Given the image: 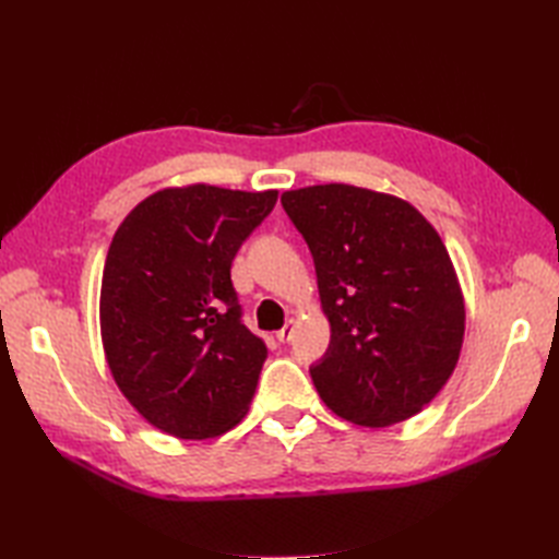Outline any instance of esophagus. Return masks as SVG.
Wrapping results in <instances>:
<instances>
[{
    "mask_svg": "<svg viewBox=\"0 0 559 559\" xmlns=\"http://www.w3.org/2000/svg\"><path fill=\"white\" fill-rule=\"evenodd\" d=\"M295 326H298V319H288L286 322V326H283L278 334H276V338L281 341V343H288L290 338H293V334H295Z\"/></svg>",
    "mask_w": 559,
    "mask_h": 559,
    "instance_id": "obj_1",
    "label": "esophagus"
}]
</instances>
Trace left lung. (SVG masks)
<instances>
[{
	"label": "left lung",
	"instance_id": "1",
	"mask_svg": "<svg viewBox=\"0 0 559 559\" xmlns=\"http://www.w3.org/2000/svg\"><path fill=\"white\" fill-rule=\"evenodd\" d=\"M281 201L314 257L331 329L310 370L319 396L362 427L418 415L449 382L466 331L435 225L406 199L343 182L290 189Z\"/></svg>",
	"mask_w": 559,
	"mask_h": 559
}]
</instances>
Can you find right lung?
Returning <instances> with one entry per match:
<instances>
[{
    "label": "right lung",
    "instance_id": "1",
    "mask_svg": "<svg viewBox=\"0 0 559 559\" xmlns=\"http://www.w3.org/2000/svg\"><path fill=\"white\" fill-rule=\"evenodd\" d=\"M276 199L278 189L165 187L112 237L100 286L105 360L165 435L211 439L249 411L269 353L242 324L230 266Z\"/></svg>",
    "mask_w": 559,
    "mask_h": 559
}]
</instances>
